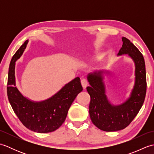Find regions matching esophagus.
<instances>
[{
	"label": "esophagus",
	"mask_w": 154,
	"mask_h": 154,
	"mask_svg": "<svg viewBox=\"0 0 154 154\" xmlns=\"http://www.w3.org/2000/svg\"><path fill=\"white\" fill-rule=\"evenodd\" d=\"M81 85H82L83 89H85L86 87L88 86V81H87L86 79H83L81 80Z\"/></svg>",
	"instance_id": "obj_1"
}]
</instances>
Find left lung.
Returning <instances> with one entry per match:
<instances>
[{
	"label": "left lung",
	"mask_w": 154,
	"mask_h": 154,
	"mask_svg": "<svg viewBox=\"0 0 154 154\" xmlns=\"http://www.w3.org/2000/svg\"><path fill=\"white\" fill-rule=\"evenodd\" d=\"M122 46L118 56L127 55L135 66L134 84L129 97L119 104H114L106 95L107 83L105 76L109 71L97 70L87 75L90 86L87 91L91 97L89 115L92 122L98 128L106 132H114L125 128L134 119L144 102L146 93L145 61L138 49L128 39L122 38Z\"/></svg>",
	"instance_id": "left-lung-1"
}]
</instances>
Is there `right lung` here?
<instances>
[{
	"label": "right lung",
	"mask_w": 154,
	"mask_h": 154,
	"mask_svg": "<svg viewBox=\"0 0 154 154\" xmlns=\"http://www.w3.org/2000/svg\"><path fill=\"white\" fill-rule=\"evenodd\" d=\"M28 43V40L18 49L10 63L7 84L8 100L16 116L27 128L38 133L51 132L64 122L72 103L83 91V87L80 78L77 77L45 100L34 101L23 95L16 87L15 65Z\"/></svg>",
	"instance_id": "right-lung-1"
}]
</instances>
